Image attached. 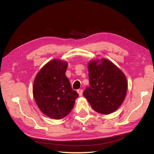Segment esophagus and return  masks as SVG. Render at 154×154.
I'll use <instances>...</instances> for the list:
<instances>
[{"instance_id":"esophagus-1","label":"esophagus","mask_w":154,"mask_h":154,"mask_svg":"<svg viewBox=\"0 0 154 154\" xmlns=\"http://www.w3.org/2000/svg\"><path fill=\"white\" fill-rule=\"evenodd\" d=\"M77 93H78V94H79V96H81L83 94V90L82 89H79V90H77Z\"/></svg>"}]
</instances>
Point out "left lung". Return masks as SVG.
Segmentation results:
<instances>
[{"label": "left lung", "instance_id": "1", "mask_svg": "<svg viewBox=\"0 0 154 154\" xmlns=\"http://www.w3.org/2000/svg\"><path fill=\"white\" fill-rule=\"evenodd\" d=\"M90 86L83 95L97 112L109 114L116 111L125 99L127 79L125 75L112 62L95 60L88 63Z\"/></svg>", "mask_w": 154, "mask_h": 154}]
</instances>
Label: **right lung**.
<instances>
[{"instance_id": "obj_1", "label": "right lung", "mask_w": 154, "mask_h": 154, "mask_svg": "<svg viewBox=\"0 0 154 154\" xmlns=\"http://www.w3.org/2000/svg\"><path fill=\"white\" fill-rule=\"evenodd\" d=\"M67 65L66 61L54 59L39 71L34 81L35 103L45 115L53 119L66 116L79 97L65 75Z\"/></svg>"}]
</instances>
